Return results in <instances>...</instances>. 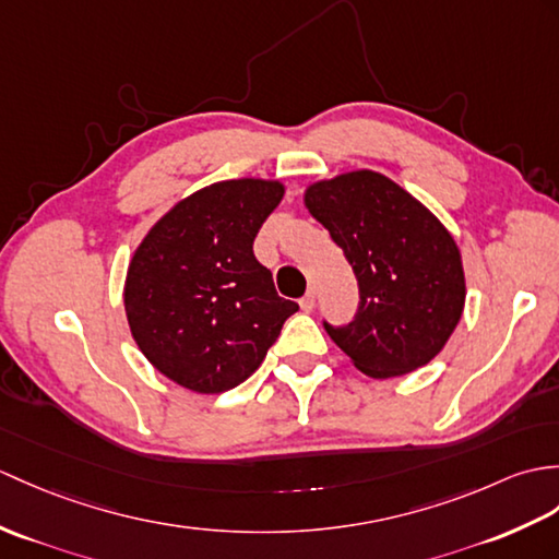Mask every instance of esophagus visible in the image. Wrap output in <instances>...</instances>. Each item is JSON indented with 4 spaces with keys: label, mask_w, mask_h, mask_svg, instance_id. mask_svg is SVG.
Instances as JSON below:
<instances>
[{
    "label": "esophagus",
    "mask_w": 559,
    "mask_h": 559,
    "mask_svg": "<svg viewBox=\"0 0 559 559\" xmlns=\"http://www.w3.org/2000/svg\"><path fill=\"white\" fill-rule=\"evenodd\" d=\"M314 305H317V293L314 290H307V295L300 300L302 311H311V309H314Z\"/></svg>",
    "instance_id": "obj_1"
}]
</instances>
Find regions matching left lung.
Instances as JSON below:
<instances>
[{
  "label": "left lung",
  "instance_id": "left-lung-1",
  "mask_svg": "<svg viewBox=\"0 0 559 559\" xmlns=\"http://www.w3.org/2000/svg\"><path fill=\"white\" fill-rule=\"evenodd\" d=\"M307 210L353 266L359 302L349 323L323 329L373 379L428 365L464 309V271L455 240L421 202L391 178L353 171L321 180Z\"/></svg>",
  "mask_w": 559,
  "mask_h": 559
}]
</instances>
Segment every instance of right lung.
Wrapping results in <instances>:
<instances>
[{
  "label": "right lung",
  "instance_id": "obj_1",
  "mask_svg": "<svg viewBox=\"0 0 559 559\" xmlns=\"http://www.w3.org/2000/svg\"><path fill=\"white\" fill-rule=\"evenodd\" d=\"M283 198L274 180H224L178 202L128 266L126 314L154 369L224 393L262 365L297 302L274 288L252 242Z\"/></svg>",
  "mask_w": 559,
  "mask_h": 559
}]
</instances>
